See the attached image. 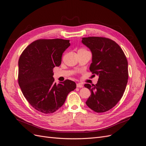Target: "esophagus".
I'll return each instance as SVG.
<instances>
[{"instance_id":"esophagus-1","label":"esophagus","mask_w":146,"mask_h":146,"mask_svg":"<svg viewBox=\"0 0 146 146\" xmlns=\"http://www.w3.org/2000/svg\"><path fill=\"white\" fill-rule=\"evenodd\" d=\"M83 86V84L80 83H77V88H82Z\"/></svg>"}]
</instances>
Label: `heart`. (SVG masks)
I'll use <instances>...</instances> for the list:
<instances>
[{"mask_svg":"<svg viewBox=\"0 0 146 146\" xmlns=\"http://www.w3.org/2000/svg\"><path fill=\"white\" fill-rule=\"evenodd\" d=\"M80 50H86L85 48H80V49H79L78 51H80Z\"/></svg>","mask_w":146,"mask_h":146,"instance_id":"1","label":"heart"}]
</instances>
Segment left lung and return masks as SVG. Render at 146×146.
<instances>
[{"label":"left lung","instance_id":"left-lung-1","mask_svg":"<svg viewBox=\"0 0 146 146\" xmlns=\"http://www.w3.org/2000/svg\"><path fill=\"white\" fill-rule=\"evenodd\" d=\"M82 42L92 52L90 70L99 76L97 84H85L91 92L86 104L97 113L108 111L121 100L129 78L128 61L121 47L104 37L82 38Z\"/></svg>","mask_w":146,"mask_h":146}]
</instances>
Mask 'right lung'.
<instances>
[{"label": "right lung", "instance_id": "obj_1", "mask_svg": "<svg viewBox=\"0 0 146 146\" xmlns=\"http://www.w3.org/2000/svg\"><path fill=\"white\" fill-rule=\"evenodd\" d=\"M69 40L41 39L33 41L21 55L18 83L23 94L32 107L45 114L54 113L62 106L76 84L70 80L56 84L53 69L61 63Z\"/></svg>", "mask_w": 146, "mask_h": 146}]
</instances>
